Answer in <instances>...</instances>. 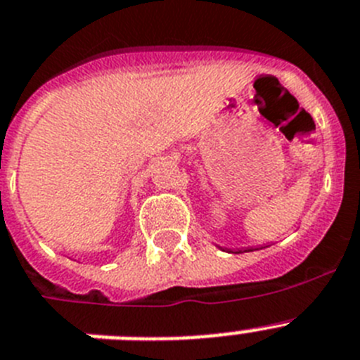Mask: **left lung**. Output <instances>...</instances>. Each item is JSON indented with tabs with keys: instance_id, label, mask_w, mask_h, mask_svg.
Listing matches in <instances>:
<instances>
[{
	"instance_id": "1",
	"label": "left lung",
	"mask_w": 360,
	"mask_h": 360,
	"mask_svg": "<svg viewBox=\"0 0 360 360\" xmlns=\"http://www.w3.org/2000/svg\"><path fill=\"white\" fill-rule=\"evenodd\" d=\"M217 248H220V245H217ZM264 248H268V245H264ZM262 245H255V248H240V250H229V248H220V250L227 251V253H250V251H259V250H264Z\"/></svg>"
}]
</instances>
